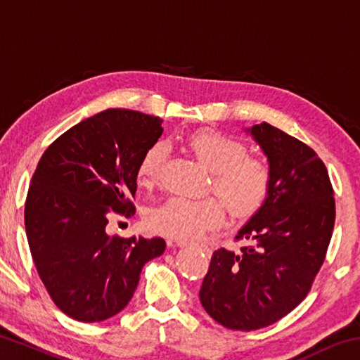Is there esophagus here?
<instances>
[{
	"instance_id": "esophagus-1",
	"label": "esophagus",
	"mask_w": 360,
	"mask_h": 360,
	"mask_svg": "<svg viewBox=\"0 0 360 360\" xmlns=\"http://www.w3.org/2000/svg\"><path fill=\"white\" fill-rule=\"evenodd\" d=\"M176 246L178 248H192L195 245H192V243H187V241H176ZM208 251V249H206Z\"/></svg>"
}]
</instances>
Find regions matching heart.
<instances>
[{
    "mask_svg": "<svg viewBox=\"0 0 360 360\" xmlns=\"http://www.w3.org/2000/svg\"><path fill=\"white\" fill-rule=\"evenodd\" d=\"M187 143L195 157L212 173V191L230 216L246 217L264 203L270 191V168L259 158L249 157L245 143L216 131H197ZM165 160L167 146L162 143L152 146L139 162V184L146 187L154 184ZM146 222L155 233L176 240H192L221 227L224 210L216 200L173 197L152 208Z\"/></svg>",
    "mask_w": 360,
    "mask_h": 360,
    "instance_id": "obj_1",
    "label": "heart"
}]
</instances>
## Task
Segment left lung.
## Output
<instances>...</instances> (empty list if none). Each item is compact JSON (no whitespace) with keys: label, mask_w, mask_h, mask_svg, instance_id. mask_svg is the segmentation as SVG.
I'll list each match as a JSON object with an SVG mask.
<instances>
[{"label":"left lung","mask_w":360,"mask_h":360,"mask_svg":"<svg viewBox=\"0 0 360 360\" xmlns=\"http://www.w3.org/2000/svg\"><path fill=\"white\" fill-rule=\"evenodd\" d=\"M264 150L270 191L235 238L217 249L200 289L212 319L231 330H257L289 314L324 264L335 222L333 188L318 154L266 122L245 129Z\"/></svg>","instance_id":"left-lung-1"}]
</instances>
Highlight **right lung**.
<instances>
[{
	"label": "right lung",
	"mask_w": 360,
	"mask_h": 360,
	"mask_svg": "<svg viewBox=\"0 0 360 360\" xmlns=\"http://www.w3.org/2000/svg\"><path fill=\"white\" fill-rule=\"evenodd\" d=\"M162 120L106 109L58 136L42 154L25 203L32 257L53 303L70 318L100 322L127 307L163 238L109 236L112 212L130 216L138 167Z\"/></svg>",
	"instance_id": "1"
}]
</instances>
